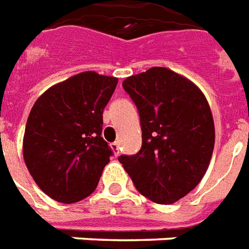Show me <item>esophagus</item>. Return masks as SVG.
Segmentation results:
<instances>
[{
  "mask_svg": "<svg viewBox=\"0 0 249 249\" xmlns=\"http://www.w3.org/2000/svg\"><path fill=\"white\" fill-rule=\"evenodd\" d=\"M110 147H111L114 155H115V157H118V155H119V142L111 143V144H110Z\"/></svg>",
  "mask_w": 249,
  "mask_h": 249,
  "instance_id": "34e87169",
  "label": "esophagus"
}]
</instances>
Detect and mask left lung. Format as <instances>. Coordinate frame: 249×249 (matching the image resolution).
Returning a JSON list of instances; mask_svg holds the SVG:
<instances>
[{"label": "left lung", "mask_w": 249, "mask_h": 249, "mask_svg": "<svg viewBox=\"0 0 249 249\" xmlns=\"http://www.w3.org/2000/svg\"><path fill=\"white\" fill-rule=\"evenodd\" d=\"M137 105L142 148L118 158L143 196L172 204L199 184L210 166L215 126L204 94L166 67H151L123 81Z\"/></svg>", "instance_id": "obj_1"}]
</instances>
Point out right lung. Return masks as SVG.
<instances>
[{
	"mask_svg": "<svg viewBox=\"0 0 249 249\" xmlns=\"http://www.w3.org/2000/svg\"><path fill=\"white\" fill-rule=\"evenodd\" d=\"M117 83L115 77L79 72L48 89L32 107L23 159L34 182L54 200L75 203L97 188L112 155L101 134Z\"/></svg>",
	"mask_w": 249,
	"mask_h": 249,
	"instance_id": "add662e5",
	"label": "right lung"
}]
</instances>
